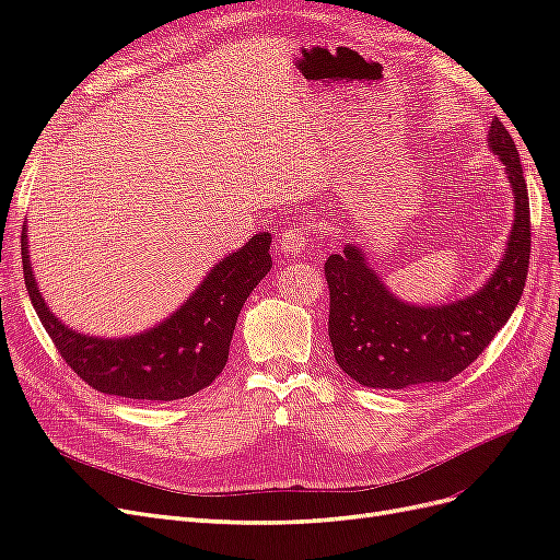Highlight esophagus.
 Listing matches in <instances>:
<instances>
[{
	"label": "esophagus",
	"instance_id": "obj_1",
	"mask_svg": "<svg viewBox=\"0 0 560 560\" xmlns=\"http://www.w3.org/2000/svg\"><path fill=\"white\" fill-rule=\"evenodd\" d=\"M308 245V229L306 226H290L280 238V249L287 257H299Z\"/></svg>",
	"mask_w": 560,
	"mask_h": 560
}]
</instances>
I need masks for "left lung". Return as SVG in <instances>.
Returning a JSON list of instances; mask_svg holds the SVG:
<instances>
[{
    "label": "left lung",
    "mask_w": 560,
    "mask_h": 560,
    "mask_svg": "<svg viewBox=\"0 0 560 560\" xmlns=\"http://www.w3.org/2000/svg\"><path fill=\"white\" fill-rule=\"evenodd\" d=\"M488 147L510 179L514 222L502 259L479 292L442 306H416L389 292L362 247L350 241L327 259L334 358L360 385L404 389L446 383L479 358L518 306L530 259L528 186L516 144L500 118L490 124Z\"/></svg>",
    "instance_id": "obj_1"
}]
</instances>
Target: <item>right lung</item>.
<instances>
[{
	"label": "right lung",
	"instance_id": "1",
	"mask_svg": "<svg viewBox=\"0 0 560 560\" xmlns=\"http://www.w3.org/2000/svg\"><path fill=\"white\" fill-rule=\"evenodd\" d=\"M21 249L32 306L62 360L97 393L147 401L191 397L222 374L235 319L273 266L270 233L252 235L241 249L214 264L194 294L161 325L135 336L103 338L62 325L32 276L25 231Z\"/></svg>",
	"mask_w": 560,
	"mask_h": 560
}]
</instances>
